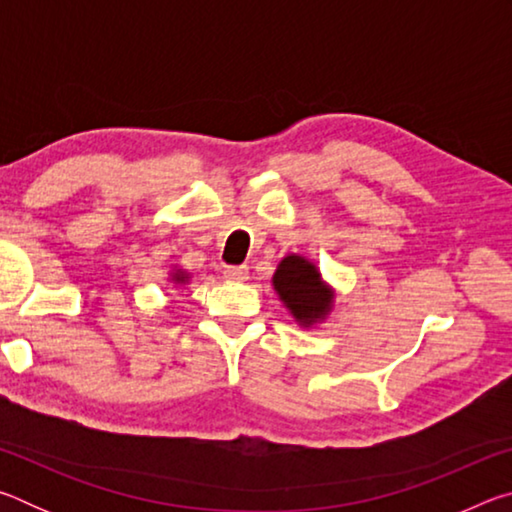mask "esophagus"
<instances>
[{"label":"esophagus","mask_w":512,"mask_h":512,"mask_svg":"<svg viewBox=\"0 0 512 512\" xmlns=\"http://www.w3.org/2000/svg\"><path fill=\"white\" fill-rule=\"evenodd\" d=\"M223 275L228 277V280H246V277H248V266H225L223 268Z\"/></svg>","instance_id":"34e87169"}]
</instances>
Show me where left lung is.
I'll use <instances>...</instances> for the list:
<instances>
[{"instance_id":"obj_1","label":"left lung","mask_w":512,"mask_h":512,"mask_svg":"<svg viewBox=\"0 0 512 512\" xmlns=\"http://www.w3.org/2000/svg\"><path fill=\"white\" fill-rule=\"evenodd\" d=\"M273 287L293 318L305 327L314 325L332 309V289L320 280L318 268L300 255L282 259L273 275Z\"/></svg>"}]
</instances>
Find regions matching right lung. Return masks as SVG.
Listing matches in <instances>:
<instances>
[{
    "label": "right lung",
    "mask_w": 512,
    "mask_h": 512,
    "mask_svg": "<svg viewBox=\"0 0 512 512\" xmlns=\"http://www.w3.org/2000/svg\"><path fill=\"white\" fill-rule=\"evenodd\" d=\"M173 280H176V282H185V280H187V273L176 271V273H173Z\"/></svg>",
    "instance_id": "right-lung-1"
}]
</instances>
